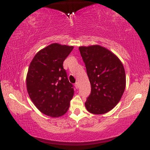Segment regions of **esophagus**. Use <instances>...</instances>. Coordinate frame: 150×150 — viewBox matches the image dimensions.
I'll list each match as a JSON object with an SVG mask.
<instances>
[{
  "label": "esophagus",
  "instance_id": "1",
  "mask_svg": "<svg viewBox=\"0 0 150 150\" xmlns=\"http://www.w3.org/2000/svg\"><path fill=\"white\" fill-rule=\"evenodd\" d=\"M75 87H76V89H78V88H79V83H75Z\"/></svg>",
  "mask_w": 150,
  "mask_h": 150
}]
</instances>
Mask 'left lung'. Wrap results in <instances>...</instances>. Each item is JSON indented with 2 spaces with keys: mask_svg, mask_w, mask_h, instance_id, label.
I'll return each mask as SVG.
<instances>
[{
  "mask_svg": "<svg viewBox=\"0 0 150 150\" xmlns=\"http://www.w3.org/2000/svg\"><path fill=\"white\" fill-rule=\"evenodd\" d=\"M79 48L91 87L85 107L92 114L106 113L118 104L124 92V65L114 53L100 45Z\"/></svg>",
  "mask_w": 150,
  "mask_h": 150,
  "instance_id": "1",
  "label": "left lung"
}]
</instances>
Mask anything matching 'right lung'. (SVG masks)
<instances>
[{
    "label": "right lung",
    "instance_id": "1",
    "mask_svg": "<svg viewBox=\"0 0 150 150\" xmlns=\"http://www.w3.org/2000/svg\"><path fill=\"white\" fill-rule=\"evenodd\" d=\"M73 48L54 43L39 51L30 63L26 89L35 106L46 115L59 117L69 107L74 91L63 64Z\"/></svg>",
    "mask_w": 150,
    "mask_h": 150
}]
</instances>
